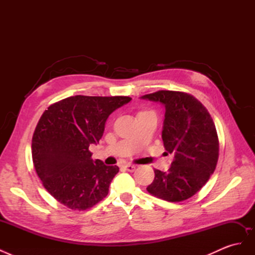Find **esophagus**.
<instances>
[{"instance_id":"obj_1","label":"esophagus","mask_w":255,"mask_h":255,"mask_svg":"<svg viewBox=\"0 0 255 255\" xmlns=\"http://www.w3.org/2000/svg\"><path fill=\"white\" fill-rule=\"evenodd\" d=\"M123 168H125L126 170H128V171H129V172H133V171H135L136 166H135V165H130V164H127V165L123 166Z\"/></svg>"}]
</instances>
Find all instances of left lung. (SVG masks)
Here are the masks:
<instances>
[{
    "label": "left lung",
    "instance_id": "8db88e82",
    "mask_svg": "<svg viewBox=\"0 0 255 255\" xmlns=\"http://www.w3.org/2000/svg\"><path fill=\"white\" fill-rule=\"evenodd\" d=\"M142 99L165 105L161 137L166 151L174 154L169 171L155 169L146 190L165 201H184L204 186L216 169L219 139L215 123L206 107L186 92L158 90Z\"/></svg>",
    "mask_w": 255,
    "mask_h": 255
}]
</instances>
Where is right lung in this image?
Instances as JSON below:
<instances>
[{
  "label": "right lung",
  "mask_w": 255,
  "mask_h": 255,
  "mask_svg": "<svg viewBox=\"0 0 255 255\" xmlns=\"http://www.w3.org/2000/svg\"><path fill=\"white\" fill-rule=\"evenodd\" d=\"M130 100L74 96L41 115L32 138L35 170L49 194L70 210H88L109 194L119 168L92 160L89 145L99 143L109 116Z\"/></svg>",
  "instance_id": "add662e5"
}]
</instances>
